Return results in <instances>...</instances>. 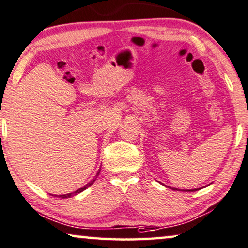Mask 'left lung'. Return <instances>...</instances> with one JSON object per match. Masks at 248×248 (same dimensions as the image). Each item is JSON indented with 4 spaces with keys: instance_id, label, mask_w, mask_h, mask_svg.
I'll return each mask as SVG.
<instances>
[{
    "instance_id": "left-lung-1",
    "label": "left lung",
    "mask_w": 248,
    "mask_h": 248,
    "mask_svg": "<svg viewBox=\"0 0 248 248\" xmlns=\"http://www.w3.org/2000/svg\"><path fill=\"white\" fill-rule=\"evenodd\" d=\"M188 191H194V190H188Z\"/></svg>"
}]
</instances>
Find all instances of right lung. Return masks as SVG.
Returning <instances> with one entry per match:
<instances>
[{
	"instance_id": "obj_1",
	"label": "right lung",
	"mask_w": 248,
	"mask_h": 248,
	"mask_svg": "<svg viewBox=\"0 0 248 248\" xmlns=\"http://www.w3.org/2000/svg\"><path fill=\"white\" fill-rule=\"evenodd\" d=\"M99 175V172L97 173V176ZM94 180L95 179H93V180H91L90 183H88L86 186L84 187H82V188H80V189H78V190H76V191H73V193H70V194H66V195H59V197H62V198H68V197H71V196H73V195H77V194H79V193H81V191H83L84 189H87V188L89 187V186H91L92 184L94 183Z\"/></svg>"
}]
</instances>
